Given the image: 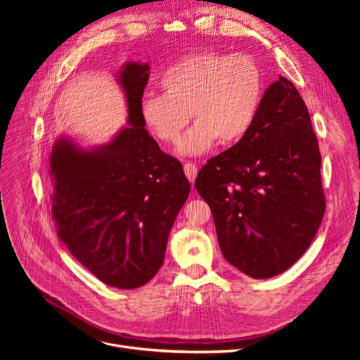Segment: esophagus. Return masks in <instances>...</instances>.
I'll return each instance as SVG.
<instances>
[{
	"label": "esophagus",
	"mask_w": 360,
	"mask_h": 360,
	"mask_svg": "<svg viewBox=\"0 0 360 360\" xmlns=\"http://www.w3.org/2000/svg\"><path fill=\"white\" fill-rule=\"evenodd\" d=\"M184 170H185V175H186V178L190 179V182H194L195 181V176H197V174H198V167H197V165L195 163H185L184 165Z\"/></svg>",
	"instance_id": "obj_1"
}]
</instances>
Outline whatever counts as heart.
Returning a JSON list of instances; mask_svg holds the SVG:
<instances>
[{
	"label": "heart",
	"instance_id": "heart-1",
	"mask_svg": "<svg viewBox=\"0 0 360 360\" xmlns=\"http://www.w3.org/2000/svg\"><path fill=\"white\" fill-rule=\"evenodd\" d=\"M159 87L162 94H147L141 101L144 125L155 139L172 144L191 112L197 122L178 151L198 156L217 139L221 144H235L248 134L266 94V77L251 55L198 51L169 65Z\"/></svg>",
	"mask_w": 360,
	"mask_h": 360
}]
</instances>
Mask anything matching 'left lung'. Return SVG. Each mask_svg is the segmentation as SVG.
Segmentation results:
<instances>
[{
  "instance_id": "8db88e82",
  "label": "left lung",
  "mask_w": 360,
  "mask_h": 360,
  "mask_svg": "<svg viewBox=\"0 0 360 360\" xmlns=\"http://www.w3.org/2000/svg\"><path fill=\"white\" fill-rule=\"evenodd\" d=\"M195 188L224 259L242 273L269 278L304 255L326 197L318 140L292 82L280 77L266 90L248 134L201 167Z\"/></svg>"
}]
</instances>
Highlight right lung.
<instances>
[{
    "instance_id": "obj_1",
    "label": "right lung",
    "mask_w": 360,
    "mask_h": 360,
    "mask_svg": "<svg viewBox=\"0 0 360 360\" xmlns=\"http://www.w3.org/2000/svg\"><path fill=\"white\" fill-rule=\"evenodd\" d=\"M148 71L147 64L128 63L120 74L129 125L115 139L82 150L63 137L49 158L60 239L91 274L118 289L140 288L156 276L190 195L181 162L144 128L140 105Z\"/></svg>"
}]
</instances>
